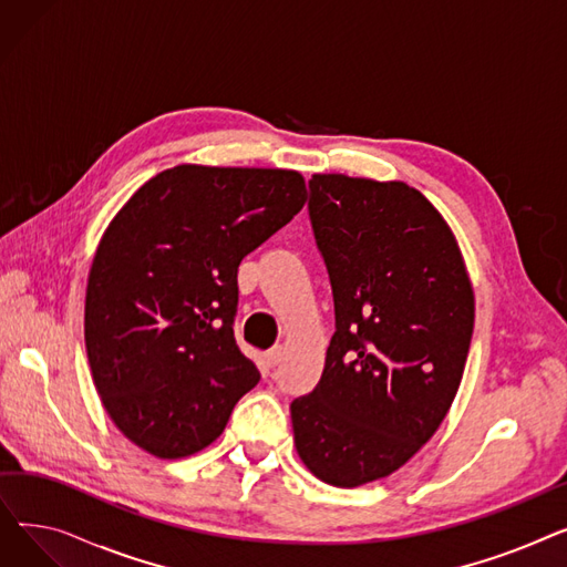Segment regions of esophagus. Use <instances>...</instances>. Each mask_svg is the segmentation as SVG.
<instances>
[{"instance_id": "34e87169", "label": "esophagus", "mask_w": 567, "mask_h": 567, "mask_svg": "<svg viewBox=\"0 0 567 567\" xmlns=\"http://www.w3.org/2000/svg\"><path fill=\"white\" fill-rule=\"evenodd\" d=\"M280 361H282V347H274V349H268V351L264 353L266 368H276Z\"/></svg>"}]
</instances>
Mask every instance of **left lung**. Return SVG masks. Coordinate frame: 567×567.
Instances as JSON below:
<instances>
[{"label":"left lung","mask_w":567,"mask_h":567,"mask_svg":"<svg viewBox=\"0 0 567 567\" xmlns=\"http://www.w3.org/2000/svg\"><path fill=\"white\" fill-rule=\"evenodd\" d=\"M308 212L336 333L315 391L291 402L293 443L319 481L359 487L406 464L449 413L473 287L449 223L402 182L312 174Z\"/></svg>","instance_id":"1"}]
</instances>
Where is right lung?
Here are the masks:
<instances>
[{"label": "right lung", "instance_id": "right-lung-1", "mask_svg": "<svg viewBox=\"0 0 567 567\" xmlns=\"http://www.w3.org/2000/svg\"><path fill=\"white\" fill-rule=\"evenodd\" d=\"M306 197L293 169L176 165L107 225L86 282V359L110 419L142 451L199 453L257 385L234 340L238 264Z\"/></svg>", "mask_w": 567, "mask_h": 567}]
</instances>
